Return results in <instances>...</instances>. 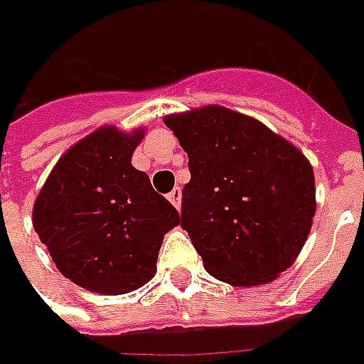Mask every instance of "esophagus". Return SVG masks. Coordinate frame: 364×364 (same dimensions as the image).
Returning <instances> with one entry per match:
<instances>
[{
	"label": "esophagus",
	"instance_id": "34e87169",
	"mask_svg": "<svg viewBox=\"0 0 364 364\" xmlns=\"http://www.w3.org/2000/svg\"><path fill=\"white\" fill-rule=\"evenodd\" d=\"M168 200L174 204L176 208H180V204H182V190L174 188L170 194H168Z\"/></svg>",
	"mask_w": 364,
	"mask_h": 364
}]
</instances>
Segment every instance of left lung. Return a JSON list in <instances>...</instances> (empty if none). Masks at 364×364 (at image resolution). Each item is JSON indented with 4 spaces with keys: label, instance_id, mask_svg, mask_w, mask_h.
I'll use <instances>...</instances> for the list:
<instances>
[{
    "label": "left lung",
    "instance_id": "1",
    "mask_svg": "<svg viewBox=\"0 0 364 364\" xmlns=\"http://www.w3.org/2000/svg\"><path fill=\"white\" fill-rule=\"evenodd\" d=\"M164 123L188 154L182 227L206 272L235 287L279 277L300 255L316 215L308 158L227 107L174 113Z\"/></svg>",
    "mask_w": 364,
    "mask_h": 364
}]
</instances>
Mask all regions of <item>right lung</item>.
Segmentation results:
<instances>
[{
  "mask_svg": "<svg viewBox=\"0 0 364 364\" xmlns=\"http://www.w3.org/2000/svg\"><path fill=\"white\" fill-rule=\"evenodd\" d=\"M146 132L103 125L56 161L32 223L58 272L103 296L129 294L156 275L164 235L180 225L132 156Z\"/></svg>",
  "mask_w": 364,
  "mask_h": 364,
  "instance_id": "right-lung-1",
  "label": "right lung"
}]
</instances>
